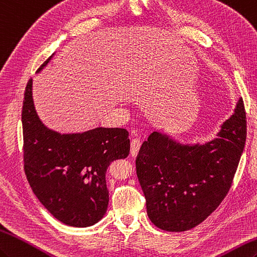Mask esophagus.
Listing matches in <instances>:
<instances>
[{
  "instance_id": "34e87169",
  "label": "esophagus",
  "mask_w": 257,
  "mask_h": 257,
  "mask_svg": "<svg viewBox=\"0 0 257 257\" xmlns=\"http://www.w3.org/2000/svg\"><path fill=\"white\" fill-rule=\"evenodd\" d=\"M141 144L142 143H141L140 139H133L132 141H131V155L134 156V157L138 155Z\"/></svg>"
}]
</instances>
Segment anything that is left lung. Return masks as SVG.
Segmentation results:
<instances>
[{"mask_svg": "<svg viewBox=\"0 0 257 257\" xmlns=\"http://www.w3.org/2000/svg\"><path fill=\"white\" fill-rule=\"evenodd\" d=\"M218 136L203 145H184L153 132L142 144L136 174L148 218L159 229L190 230L206 220L227 195L246 141L242 99Z\"/></svg>", "mask_w": 257, "mask_h": 257, "instance_id": "8db88e82", "label": "left lung"}]
</instances>
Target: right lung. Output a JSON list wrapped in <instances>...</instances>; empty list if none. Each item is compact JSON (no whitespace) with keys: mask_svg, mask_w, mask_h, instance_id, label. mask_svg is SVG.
Wrapping results in <instances>:
<instances>
[{"mask_svg":"<svg viewBox=\"0 0 257 257\" xmlns=\"http://www.w3.org/2000/svg\"><path fill=\"white\" fill-rule=\"evenodd\" d=\"M32 87L30 79L22 110L28 184L57 220L77 227L93 225L103 218L109 203L106 169L113 161L127 157L130 153L128 132L118 127H96L77 134L51 131L37 115Z\"/></svg>","mask_w":257,"mask_h":257,"instance_id":"add662e5","label":"right lung"}]
</instances>
